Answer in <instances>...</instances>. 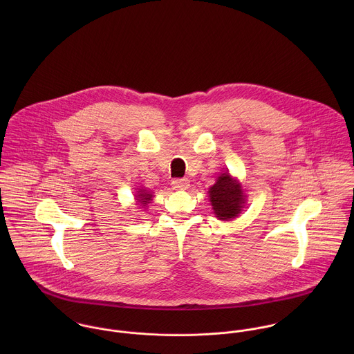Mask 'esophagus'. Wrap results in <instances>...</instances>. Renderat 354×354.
<instances>
[{
    "label": "esophagus",
    "mask_w": 354,
    "mask_h": 354,
    "mask_svg": "<svg viewBox=\"0 0 354 354\" xmlns=\"http://www.w3.org/2000/svg\"><path fill=\"white\" fill-rule=\"evenodd\" d=\"M171 185L174 189H180V191H184L189 187V180L188 178H176L171 181Z\"/></svg>",
    "instance_id": "obj_1"
}]
</instances>
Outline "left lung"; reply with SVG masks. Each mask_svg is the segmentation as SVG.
<instances>
[{"mask_svg":"<svg viewBox=\"0 0 354 354\" xmlns=\"http://www.w3.org/2000/svg\"><path fill=\"white\" fill-rule=\"evenodd\" d=\"M214 214L221 221H230L243 211L245 195L241 184L229 173H222L208 191Z\"/></svg>","mask_w":354,"mask_h":354,"instance_id":"8db88e82","label":"left lung"}]
</instances>
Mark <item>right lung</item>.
<instances>
[{"instance_id": "add662e5", "label": "right lung", "mask_w": 354, "mask_h": 354, "mask_svg": "<svg viewBox=\"0 0 354 354\" xmlns=\"http://www.w3.org/2000/svg\"><path fill=\"white\" fill-rule=\"evenodd\" d=\"M138 204L142 205V208H146L147 204L152 201V192H149L147 189H139L138 191V195H135Z\"/></svg>"}]
</instances>
